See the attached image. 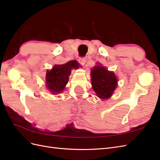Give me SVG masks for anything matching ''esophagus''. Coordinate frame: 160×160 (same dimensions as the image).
<instances>
[{
	"label": "esophagus",
	"instance_id": "1",
	"mask_svg": "<svg viewBox=\"0 0 160 160\" xmlns=\"http://www.w3.org/2000/svg\"><path fill=\"white\" fill-rule=\"evenodd\" d=\"M79 62L81 65H84L85 63H86V59L84 58V57H80L79 58Z\"/></svg>",
	"mask_w": 160,
	"mask_h": 160
}]
</instances>
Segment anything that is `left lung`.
I'll return each instance as SVG.
<instances>
[{"label": "left lung", "mask_w": 160, "mask_h": 160, "mask_svg": "<svg viewBox=\"0 0 160 160\" xmlns=\"http://www.w3.org/2000/svg\"><path fill=\"white\" fill-rule=\"evenodd\" d=\"M91 76L92 88L98 97L108 99L112 95L118 83L115 73L105 67L97 65L91 70Z\"/></svg>", "instance_id": "8db88e82"}]
</instances>
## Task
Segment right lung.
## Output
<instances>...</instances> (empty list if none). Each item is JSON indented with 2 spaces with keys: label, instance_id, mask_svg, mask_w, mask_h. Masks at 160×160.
<instances>
[{
  "label": "right lung",
  "instance_id": "add662e5",
  "mask_svg": "<svg viewBox=\"0 0 160 160\" xmlns=\"http://www.w3.org/2000/svg\"><path fill=\"white\" fill-rule=\"evenodd\" d=\"M79 63L76 61H70L62 65H55L46 74L47 87L53 95L61 92L68 82L71 69H77Z\"/></svg>",
  "mask_w": 160,
  "mask_h": 160
}]
</instances>
